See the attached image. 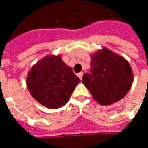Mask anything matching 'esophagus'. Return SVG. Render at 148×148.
<instances>
[{
	"mask_svg": "<svg viewBox=\"0 0 148 148\" xmlns=\"http://www.w3.org/2000/svg\"><path fill=\"white\" fill-rule=\"evenodd\" d=\"M83 75H84V74H83L82 72H80V73H79V74H78V76H79V79H82Z\"/></svg>",
	"mask_w": 148,
	"mask_h": 148,
	"instance_id": "obj_1",
	"label": "esophagus"
}]
</instances>
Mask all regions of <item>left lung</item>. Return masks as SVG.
<instances>
[{
	"mask_svg": "<svg viewBox=\"0 0 148 148\" xmlns=\"http://www.w3.org/2000/svg\"><path fill=\"white\" fill-rule=\"evenodd\" d=\"M90 74H84L83 84L99 104L106 106L125 97L133 84L129 62L109 49L97 51L91 56Z\"/></svg>",
	"mask_w": 148,
	"mask_h": 148,
	"instance_id": "left-lung-1",
	"label": "left lung"
}]
</instances>
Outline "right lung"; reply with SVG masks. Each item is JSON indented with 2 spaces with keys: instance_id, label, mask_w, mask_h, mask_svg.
<instances>
[{
  "instance_id": "obj_1",
  "label": "right lung",
  "mask_w": 148,
  "mask_h": 148,
  "mask_svg": "<svg viewBox=\"0 0 148 148\" xmlns=\"http://www.w3.org/2000/svg\"><path fill=\"white\" fill-rule=\"evenodd\" d=\"M79 82L60 55H49L39 60L28 72L26 81L33 98L50 109L66 104Z\"/></svg>"
}]
</instances>
